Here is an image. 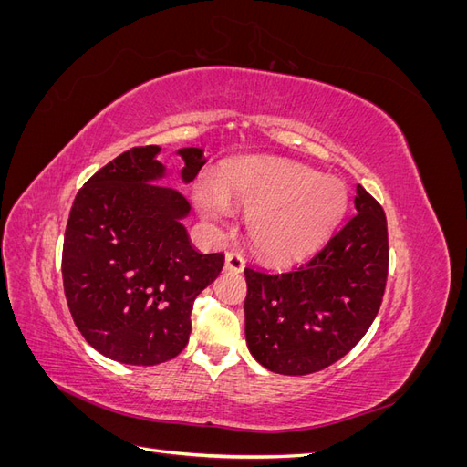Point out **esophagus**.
Here are the masks:
<instances>
[{"instance_id":"esophagus-1","label":"esophagus","mask_w":467,"mask_h":467,"mask_svg":"<svg viewBox=\"0 0 467 467\" xmlns=\"http://www.w3.org/2000/svg\"><path fill=\"white\" fill-rule=\"evenodd\" d=\"M244 266H245V259H244L242 253L235 251V249H230L228 253H225V268H228V271L242 273Z\"/></svg>"}]
</instances>
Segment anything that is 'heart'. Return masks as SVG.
Instances as JSON below:
<instances>
[{
	"label": "heart",
	"instance_id": "heart-1",
	"mask_svg": "<svg viewBox=\"0 0 467 467\" xmlns=\"http://www.w3.org/2000/svg\"><path fill=\"white\" fill-rule=\"evenodd\" d=\"M216 189H199L196 206L220 222L230 204L247 210L253 247L271 261H296L316 251L341 222L347 189L314 169L282 160H245L223 169Z\"/></svg>",
	"mask_w": 467,
	"mask_h": 467
}]
</instances>
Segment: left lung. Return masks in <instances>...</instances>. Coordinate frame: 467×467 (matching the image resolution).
Returning a JSON list of instances; mask_svg holds the SVG:
<instances>
[{
    "instance_id": "left-lung-1",
    "label": "left lung",
    "mask_w": 467,
    "mask_h": 467,
    "mask_svg": "<svg viewBox=\"0 0 467 467\" xmlns=\"http://www.w3.org/2000/svg\"><path fill=\"white\" fill-rule=\"evenodd\" d=\"M355 208L307 263L286 273L245 266V338L265 368L285 376L319 372L370 329L386 292L388 220L362 185Z\"/></svg>"
}]
</instances>
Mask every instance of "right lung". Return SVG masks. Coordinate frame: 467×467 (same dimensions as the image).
<instances>
[{"label":"right lung","instance_id":"1","mask_svg":"<svg viewBox=\"0 0 467 467\" xmlns=\"http://www.w3.org/2000/svg\"><path fill=\"white\" fill-rule=\"evenodd\" d=\"M158 146H138L109 161L79 189L69 210L62 280L69 314L101 355L134 366L175 358L191 335L192 302L223 266L202 255L181 218L189 201L160 185ZM181 177L204 165L201 148H182Z\"/></svg>","mask_w":467,"mask_h":467}]
</instances>
